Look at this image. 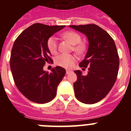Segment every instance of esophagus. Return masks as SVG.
Wrapping results in <instances>:
<instances>
[{
	"mask_svg": "<svg viewBox=\"0 0 131 131\" xmlns=\"http://www.w3.org/2000/svg\"><path fill=\"white\" fill-rule=\"evenodd\" d=\"M71 72H72V71H70V70H67V71H66V74H69V73H71Z\"/></svg>",
	"mask_w": 131,
	"mask_h": 131,
	"instance_id": "obj_1",
	"label": "esophagus"
}]
</instances>
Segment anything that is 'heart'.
I'll use <instances>...</instances> for the list:
<instances>
[{
	"label": "heart",
	"instance_id": "heart-1",
	"mask_svg": "<svg viewBox=\"0 0 131 131\" xmlns=\"http://www.w3.org/2000/svg\"><path fill=\"white\" fill-rule=\"evenodd\" d=\"M63 37L69 41L73 45H75L73 50L78 54H82L84 52L85 47L83 44H79L81 41V37L78 33L73 31L66 32L63 34ZM47 47L50 52L52 54H56L58 53V41L56 38L52 37L48 40ZM76 61L75 56L71 54H62L56 57L55 60L56 63L59 66L65 68H71L73 66Z\"/></svg>",
	"mask_w": 131,
	"mask_h": 131
}]
</instances>
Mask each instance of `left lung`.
<instances>
[{
	"label": "left lung",
	"mask_w": 131,
	"mask_h": 131,
	"mask_svg": "<svg viewBox=\"0 0 131 131\" xmlns=\"http://www.w3.org/2000/svg\"><path fill=\"white\" fill-rule=\"evenodd\" d=\"M86 36L89 48L79 66L88 73L75 70L77 79L73 84L79 101L92 104L100 101L111 91L118 74L119 60L113 39L106 31L94 24L69 25Z\"/></svg>",
	"instance_id": "obj_1"
}]
</instances>
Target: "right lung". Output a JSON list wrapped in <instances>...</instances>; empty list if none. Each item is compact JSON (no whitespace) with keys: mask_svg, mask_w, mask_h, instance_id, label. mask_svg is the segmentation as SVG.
Masks as SVG:
<instances>
[{"mask_svg":"<svg viewBox=\"0 0 131 131\" xmlns=\"http://www.w3.org/2000/svg\"><path fill=\"white\" fill-rule=\"evenodd\" d=\"M65 25L34 24L16 39L10 56V69L16 86L28 100L38 104L52 100L66 74L60 66L45 71L47 62H53L47 47L49 38Z\"/></svg>","mask_w":131,"mask_h":131,"instance_id":"obj_1","label":"right lung"}]
</instances>
